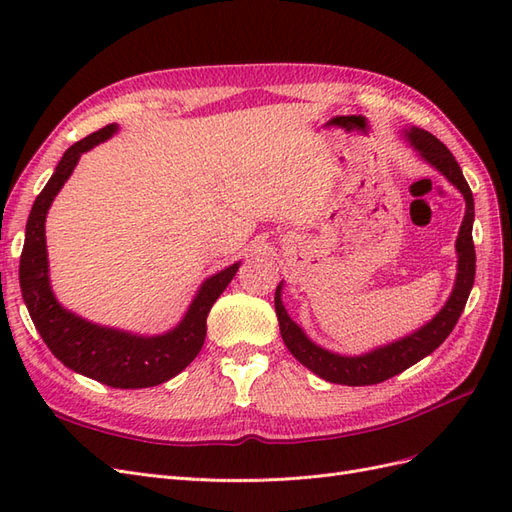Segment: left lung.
Instances as JSON below:
<instances>
[{"label": "left lung", "mask_w": 512, "mask_h": 512, "mask_svg": "<svg viewBox=\"0 0 512 512\" xmlns=\"http://www.w3.org/2000/svg\"><path fill=\"white\" fill-rule=\"evenodd\" d=\"M406 138L408 143L421 153V158H425L433 168H438L440 173L463 194V198H466V215H463L457 245H455L457 258H459L455 288L451 292V297H448L446 305L436 314V318L429 320L425 327L414 331L412 335L401 337L399 342L386 344L382 348H376L361 356H342L316 346L312 339L303 333L299 324L288 316L286 307L282 303L284 284L277 286L275 314H277V320H280V333L286 348L301 365L312 369L316 376L335 384H346V386L378 384L401 374V371L408 369L410 365L425 359L427 354H431L448 335H451L463 312V307H466L470 290L474 286V273H476V252H474V241H472L474 196H472L470 185L466 177H463L457 160L453 158V153L448 151L446 145L440 143L436 136L425 130L412 128V130H406Z\"/></svg>", "instance_id": "left-lung-1"}]
</instances>
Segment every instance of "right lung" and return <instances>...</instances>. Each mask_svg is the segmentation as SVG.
Masks as SVG:
<instances>
[{
    "label": "right lung",
    "mask_w": 512,
    "mask_h": 512,
    "mask_svg": "<svg viewBox=\"0 0 512 512\" xmlns=\"http://www.w3.org/2000/svg\"><path fill=\"white\" fill-rule=\"evenodd\" d=\"M117 132L115 123L74 143L59 160L53 177L38 194L25 226V245L19 265V282L27 312L49 350L68 369L98 380L113 389H147L175 378L188 367L205 344L207 316L213 303L235 277L239 262L211 275L200 286L188 314L173 331L164 335H132L126 331L98 327L61 307L49 284L44 222L53 198L68 181L81 153L104 143Z\"/></svg>",
    "instance_id": "obj_1"
}]
</instances>
